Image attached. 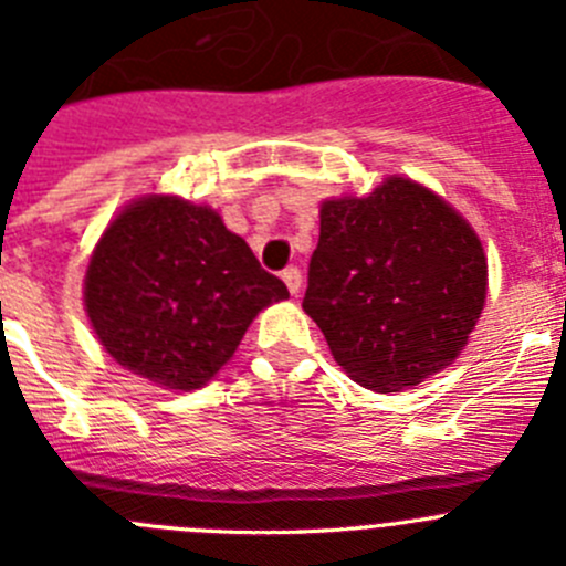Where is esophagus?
<instances>
[{"label":"esophagus","instance_id":"esophagus-1","mask_svg":"<svg viewBox=\"0 0 566 566\" xmlns=\"http://www.w3.org/2000/svg\"><path fill=\"white\" fill-rule=\"evenodd\" d=\"M282 279H284V284H287L290 293L298 295V290H302V271H298V268H284Z\"/></svg>","mask_w":566,"mask_h":566}]
</instances>
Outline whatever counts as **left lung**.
Instances as JSON below:
<instances>
[{
	"mask_svg": "<svg viewBox=\"0 0 566 566\" xmlns=\"http://www.w3.org/2000/svg\"><path fill=\"white\" fill-rule=\"evenodd\" d=\"M480 239L429 188L389 177L321 206L302 307L355 384L400 391L446 369L485 307Z\"/></svg>",
	"mask_w": 566,
	"mask_h": 566,
	"instance_id": "8db88e82",
	"label": "left lung"
}]
</instances>
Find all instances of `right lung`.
<instances>
[{"label": "right lung", "mask_w": 566, "mask_h": 566, "mask_svg": "<svg viewBox=\"0 0 566 566\" xmlns=\"http://www.w3.org/2000/svg\"><path fill=\"white\" fill-rule=\"evenodd\" d=\"M287 287L220 213L146 197L106 228L84 302L106 353L169 389H197L237 353L262 307Z\"/></svg>", "instance_id": "obj_1"}]
</instances>
